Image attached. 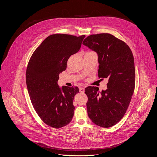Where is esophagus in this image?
I'll list each match as a JSON object with an SVG mask.
<instances>
[{
  "mask_svg": "<svg viewBox=\"0 0 157 157\" xmlns=\"http://www.w3.org/2000/svg\"><path fill=\"white\" fill-rule=\"evenodd\" d=\"M79 92L81 93L84 92V87H80L79 88Z\"/></svg>",
  "mask_w": 157,
  "mask_h": 157,
  "instance_id": "1",
  "label": "esophagus"
}]
</instances>
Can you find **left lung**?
I'll return each mask as SVG.
<instances>
[{"label":"left lung","mask_w":157,"mask_h":157,"mask_svg":"<svg viewBox=\"0 0 157 157\" xmlns=\"http://www.w3.org/2000/svg\"><path fill=\"white\" fill-rule=\"evenodd\" d=\"M82 44L98 56L99 78H107V89L99 91L88 86L85 93L87 114L92 121L102 128H110L124 117L135 87L134 57L129 46L108 33L87 36Z\"/></svg>","instance_id":"left-lung-1"}]
</instances>
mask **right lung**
<instances>
[{
	"label": "right lung",
	"mask_w": 157,
	"mask_h": 157,
	"mask_svg": "<svg viewBox=\"0 0 157 157\" xmlns=\"http://www.w3.org/2000/svg\"><path fill=\"white\" fill-rule=\"evenodd\" d=\"M84 37L85 35H50L29 61L26 81L31 103L43 122L52 128L63 127L73 117V99L79 89L60 87L57 81L60 73L67 68L68 59L79 50Z\"/></svg>",
	"instance_id": "right-lung-1"
}]
</instances>
